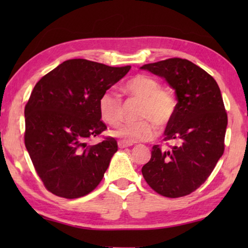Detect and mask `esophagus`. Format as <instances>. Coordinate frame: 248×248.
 Returning a JSON list of instances; mask_svg holds the SVG:
<instances>
[{"label":"esophagus","mask_w":248,"mask_h":248,"mask_svg":"<svg viewBox=\"0 0 248 248\" xmlns=\"http://www.w3.org/2000/svg\"><path fill=\"white\" fill-rule=\"evenodd\" d=\"M131 143H128V142H124L123 140L118 141V146L120 149H124V148H128V146H131Z\"/></svg>","instance_id":"34e87169"}]
</instances>
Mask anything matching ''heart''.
Here are the masks:
<instances>
[{
  "label": "heart",
  "mask_w": 248,
  "mask_h": 248,
  "mask_svg": "<svg viewBox=\"0 0 248 248\" xmlns=\"http://www.w3.org/2000/svg\"><path fill=\"white\" fill-rule=\"evenodd\" d=\"M123 91L129 97L140 100L136 124H124L116 130L114 136L128 143L148 142L157 137L158 128L170 123L177 108V99L170 87L161 86L157 78L149 74H137L124 84ZM99 116L105 124L118 127L123 123L124 111L120 96L112 92H105L98 100Z\"/></svg>",
  "instance_id": "obj_1"
}]
</instances>
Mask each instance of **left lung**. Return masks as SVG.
Wrapping results in <instances>:
<instances>
[{"instance_id":"8db88e82","label":"left lung","mask_w":248,"mask_h":248,"mask_svg":"<svg viewBox=\"0 0 248 248\" xmlns=\"http://www.w3.org/2000/svg\"><path fill=\"white\" fill-rule=\"evenodd\" d=\"M141 69L164 78L178 100L164 132L165 141L176 140L178 145H170V150L154 145L142 175L161 196H187L208 179L224 152L228 115L219 85L186 59H166Z\"/></svg>"}]
</instances>
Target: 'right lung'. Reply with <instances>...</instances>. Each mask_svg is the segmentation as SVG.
Instances as JSON below:
<instances>
[{"label": "right lung", "mask_w": 248, "mask_h": 248, "mask_svg": "<svg viewBox=\"0 0 248 248\" xmlns=\"http://www.w3.org/2000/svg\"><path fill=\"white\" fill-rule=\"evenodd\" d=\"M130 65L109 66L71 59L41 78L25 106V146L46 189L66 199L93 191L118 144L111 137L89 145L107 125L98 100Z\"/></svg>", "instance_id": "1"}]
</instances>
